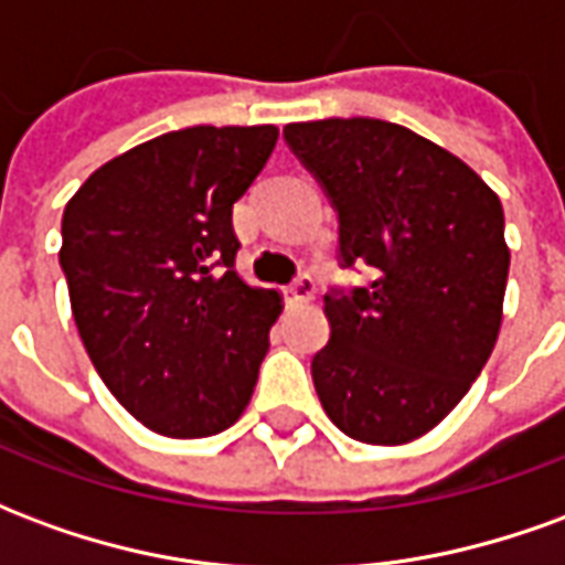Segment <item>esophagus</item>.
Wrapping results in <instances>:
<instances>
[{
  "label": "esophagus",
  "instance_id": "obj_1",
  "mask_svg": "<svg viewBox=\"0 0 565 565\" xmlns=\"http://www.w3.org/2000/svg\"><path fill=\"white\" fill-rule=\"evenodd\" d=\"M311 296H315V281H311V275H299L294 284L284 287V302H287V306H302Z\"/></svg>",
  "mask_w": 565,
  "mask_h": 565
}]
</instances>
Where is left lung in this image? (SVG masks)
<instances>
[{
  "instance_id": "1",
  "label": "left lung",
  "mask_w": 565,
  "mask_h": 565,
  "mask_svg": "<svg viewBox=\"0 0 565 565\" xmlns=\"http://www.w3.org/2000/svg\"><path fill=\"white\" fill-rule=\"evenodd\" d=\"M284 141L339 214L342 269H372L366 287L323 296L320 405L344 436L405 445L450 415L497 344L502 202L460 157L399 124L330 117L287 124Z\"/></svg>"
}]
</instances>
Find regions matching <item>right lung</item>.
<instances>
[{"label":"right lung","instance_id":"add662e5","mask_svg":"<svg viewBox=\"0 0 565 565\" xmlns=\"http://www.w3.org/2000/svg\"><path fill=\"white\" fill-rule=\"evenodd\" d=\"M275 141V127L166 132L96 169L63 211L81 342L160 436H214L250 403L281 299L238 278L233 205Z\"/></svg>","mask_w":565,"mask_h":565}]
</instances>
